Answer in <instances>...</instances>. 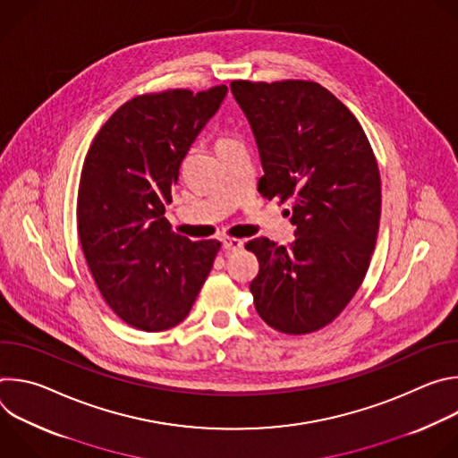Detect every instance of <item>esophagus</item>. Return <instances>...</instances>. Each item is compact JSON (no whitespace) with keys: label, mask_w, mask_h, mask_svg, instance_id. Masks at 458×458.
I'll return each mask as SVG.
<instances>
[{"label":"esophagus","mask_w":458,"mask_h":458,"mask_svg":"<svg viewBox=\"0 0 458 458\" xmlns=\"http://www.w3.org/2000/svg\"><path fill=\"white\" fill-rule=\"evenodd\" d=\"M221 241H223L225 251H228V253L230 251H239L242 248V244H244V241L237 239V237H223Z\"/></svg>","instance_id":"esophagus-1"}]
</instances>
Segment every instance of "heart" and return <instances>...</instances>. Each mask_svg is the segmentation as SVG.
I'll return each instance as SVG.
<instances>
[{
	"mask_svg": "<svg viewBox=\"0 0 458 458\" xmlns=\"http://www.w3.org/2000/svg\"><path fill=\"white\" fill-rule=\"evenodd\" d=\"M221 141H223V140H221Z\"/></svg>",
	"mask_w": 458,
	"mask_h": 458,
	"instance_id": "b5f03b06",
	"label": "heart"
}]
</instances>
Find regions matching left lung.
Listing matches in <instances>:
<instances>
[{
	"mask_svg": "<svg viewBox=\"0 0 458 458\" xmlns=\"http://www.w3.org/2000/svg\"><path fill=\"white\" fill-rule=\"evenodd\" d=\"M257 140L259 193L288 203L295 239L246 242L259 260L255 310L274 330L306 335L335 320L362 284L380 221V174L357 117L315 81L230 83Z\"/></svg>",
	"mask_w": 458,
	"mask_h": 458,
	"instance_id": "obj_1",
	"label": "left lung"
}]
</instances>
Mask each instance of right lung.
<instances>
[{"mask_svg":"<svg viewBox=\"0 0 458 458\" xmlns=\"http://www.w3.org/2000/svg\"><path fill=\"white\" fill-rule=\"evenodd\" d=\"M226 90L136 96L108 117L87 152L76 210L81 248L103 299L132 328H174L214 267L221 242L175 233L165 207L190 145Z\"/></svg>","mask_w":458,"mask_h":458,"instance_id":"1","label":"right lung"}]
</instances>
